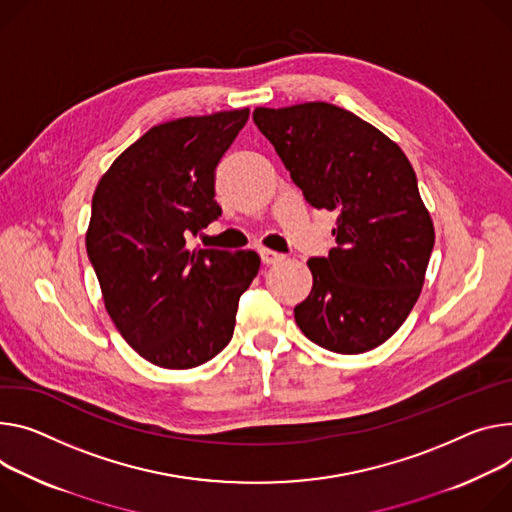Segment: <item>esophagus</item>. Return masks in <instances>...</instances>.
Here are the masks:
<instances>
[{"label": "esophagus", "mask_w": 512, "mask_h": 512, "mask_svg": "<svg viewBox=\"0 0 512 512\" xmlns=\"http://www.w3.org/2000/svg\"><path fill=\"white\" fill-rule=\"evenodd\" d=\"M259 253H261V261L263 263H277V261H282L284 259V253H277V251H273V249H259Z\"/></svg>", "instance_id": "obj_1"}]
</instances>
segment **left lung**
Listing matches in <instances>:
<instances>
[{"instance_id": "obj_1", "label": "left lung", "mask_w": 512, "mask_h": 512, "mask_svg": "<svg viewBox=\"0 0 512 512\" xmlns=\"http://www.w3.org/2000/svg\"><path fill=\"white\" fill-rule=\"evenodd\" d=\"M253 120L304 198L339 214L337 247L308 259L300 331L343 355L386 343L421 296L435 245L410 161L376 126L327 102L255 108Z\"/></svg>"}]
</instances>
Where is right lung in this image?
Returning a JSON list of instances; mask_svg holds the SVG:
<instances>
[{
  "instance_id": "1",
  "label": "right lung",
  "mask_w": 512,
  "mask_h": 512,
  "mask_svg": "<svg viewBox=\"0 0 512 512\" xmlns=\"http://www.w3.org/2000/svg\"><path fill=\"white\" fill-rule=\"evenodd\" d=\"M247 120L243 108L153 126L116 157L91 200L85 247L104 306L124 341L159 367L218 355L259 271L251 249L185 245L222 212L214 169Z\"/></svg>"
}]
</instances>
